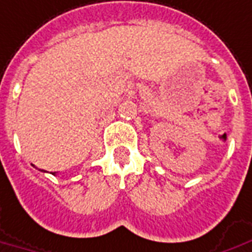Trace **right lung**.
Returning <instances> with one entry per match:
<instances>
[{
	"label": "right lung",
	"mask_w": 252,
	"mask_h": 252,
	"mask_svg": "<svg viewBox=\"0 0 252 252\" xmlns=\"http://www.w3.org/2000/svg\"><path fill=\"white\" fill-rule=\"evenodd\" d=\"M52 174H55V172H53V173H52Z\"/></svg>",
	"instance_id": "add662e5"
}]
</instances>
